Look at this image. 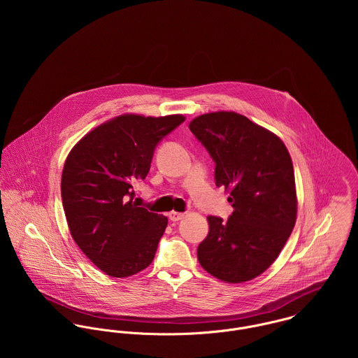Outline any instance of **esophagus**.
Instances as JSON below:
<instances>
[{
  "instance_id": "1",
  "label": "esophagus",
  "mask_w": 358,
  "mask_h": 358,
  "mask_svg": "<svg viewBox=\"0 0 358 358\" xmlns=\"http://www.w3.org/2000/svg\"><path fill=\"white\" fill-rule=\"evenodd\" d=\"M183 216H185V215H183L182 212H176V210H172V212L168 213V217H169L171 222H178V220H180Z\"/></svg>"
}]
</instances>
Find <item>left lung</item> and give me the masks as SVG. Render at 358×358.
Segmentation results:
<instances>
[{
  "instance_id": "8db88e82",
  "label": "left lung",
  "mask_w": 358,
  "mask_h": 358,
  "mask_svg": "<svg viewBox=\"0 0 358 358\" xmlns=\"http://www.w3.org/2000/svg\"><path fill=\"white\" fill-rule=\"evenodd\" d=\"M189 128L213 159L215 183L230 192L234 208L227 220L208 216L199 262L222 281H250L280 255L296 222L291 155L278 136L233 111L203 114Z\"/></svg>"
}]
</instances>
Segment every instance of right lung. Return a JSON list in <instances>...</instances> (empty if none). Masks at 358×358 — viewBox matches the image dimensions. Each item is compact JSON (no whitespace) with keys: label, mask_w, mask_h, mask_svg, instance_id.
<instances>
[{"label":"right lung","mask_w":358,"mask_h":358,"mask_svg":"<svg viewBox=\"0 0 358 358\" xmlns=\"http://www.w3.org/2000/svg\"><path fill=\"white\" fill-rule=\"evenodd\" d=\"M183 115H120L85 135L62 173V203L80 250L111 277H129L153 262L166 216L134 203L157 145Z\"/></svg>","instance_id":"obj_1"}]
</instances>
